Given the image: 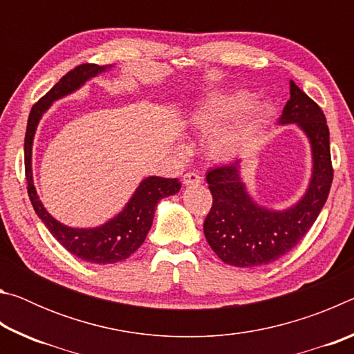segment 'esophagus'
Here are the masks:
<instances>
[{
    "instance_id": "esophagus-1",
    "label": "esophagus",
    "mask_w": 354,
    "mask_h": 354,
    "mask_svg": "<svg viewBox=\"0 0 354 354\" xmlns=\"http://www.w3.org/2000/svg\"><path fill=\"white\" fill-rule=\"evenodd\" d=\"M183 183H184V185H198V184H201V176L196 175V173L189 171L183 176Z\"/></svg>"
}]
</instances>
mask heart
Listing matches in <instances>:
<instances>
[{
    "label": "heart",
    "instance_id": "b5f03b06",
    "mask_svg": "<svg viewBox=\"0 0 354 354\" xmlns=\"http://www.w3.org/2000/svg\"><path fill=\"white\" fill-rule=\"evenodd\" d=\"M254 95L234 88L211 92L201 97L189 112V128L200 136H209L207 156L217 162H230L243 151L256 129L272 115L270 100L251 104ZM183 151V147L179 148Z\"/></svg>",
    "mask_w": 354,
    "mask_h": 354
}]
</instances>
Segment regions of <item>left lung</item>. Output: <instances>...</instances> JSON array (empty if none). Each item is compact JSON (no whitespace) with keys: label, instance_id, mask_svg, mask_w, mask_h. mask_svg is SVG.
Here are the masks:
<instances>
[{"label":"left lung","instance_id":"obj_1","mask_svg":"<svg viewBox=\"0 0 354 354\" xmlns=\"http://www.w3.org/2000/svg\"><path fill=\"white\" fill-rule=\"evenodd\" d=\"M290 98L278 124H295L306 136L313 169L308 187L297 203L270 209L257 203L243 181L241 162L207 171L212 207L203 225L214 253L232 267H259L297 247L325 206L333 183L329 129L325 113L290 81Z\"/></svg>","mask_w":354,"mask_h":354}]
</instances>
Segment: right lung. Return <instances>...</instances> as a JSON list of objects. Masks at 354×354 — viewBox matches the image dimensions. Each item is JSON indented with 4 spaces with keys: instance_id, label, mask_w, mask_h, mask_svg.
Listing matches in <instances>:
<instances>
[{
    "instance_id": "obj_1",
    "label": "right lung",
    "mask_w": 354,
    "mask_h": 354,
    "mask_svg": "<svg viewBox=\"0 0 354 354\" xmlns=\"http://www.w3.org/2000/svg\"><path fill=\"white\" fill-rule=\"evenodd\" d=\"M112 67L113 65L100 67L95 64H84L68 71L37 104L32 106L25 136L28 194L35 214L65 250H68L71 254L80 259L92 263H115L128 259L145 242L149 227L153 225L156 205L162 198L178 194L181 189V183L178 178H143L122 211L115 217L107 220L106 223L93 227H73L64 225L62 221L53 217L46 211L44 203L40 201L32 176V145L41 117L55 101L80 91L87 81Z\"/></svg>"
}]
</instances>
